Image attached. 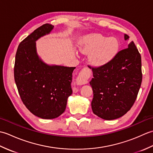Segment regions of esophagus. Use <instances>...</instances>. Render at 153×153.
<instances>
[{
	"instance_id": "1",
	"label": "esophagus",
	"mask_w": 153,
	"mask_h": 153,
	"mask_svg": "<svg viewBox=\"0 0 153 153\" xmlns=\"http://www.w3.org/2000/svg\"><path fill=\"white\" fill-rule=\"evenodd\" d=\"M89 77V72L88 70H82L79 73L78 76L76 79V83L77 85H82L86 84L87 83V80Z\"/></svg>"
}]
</instances>
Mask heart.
<instances>
[{
    "label": "heart",
    "mask_w": 153,
    "mask_h": 153,
    "mask_svg": "<svg viewBox=\"0 0 153 153\" xmlns=\"http://www.w3.org/2000/svg\"><path fill=\"white\" fill-rule=\"evenodd\" d=\"M118 48V42L115 38H108L99 33L87 35L81 43V51L84 54L90 53V62L95 66L108 63L115 56Z\"/></svg>",
    "instance_id": "1"
}]
</instances>
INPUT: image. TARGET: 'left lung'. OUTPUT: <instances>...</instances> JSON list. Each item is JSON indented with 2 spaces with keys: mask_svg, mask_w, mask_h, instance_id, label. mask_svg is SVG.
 Wrapping results in <instances>:
<instances>
[{
  "mask_svg": "<svg viewBox=\"0 0 153 153\" xmlns=\"http://www.w3.org/2000/svg\"><path fill=\"white\" fill-rule=\"evenodd\" d=\"M124 37L127 40L129 36ZM92 70L93 113L106 120L124 115L134 105L142 82L141 57L134 41L108 63Z\"/></svg>",
  "mask_w": 153,
  "mask_h": 153,
  "instance_id": "8db88e82",
  "label": "left lung"
}]
</instances>
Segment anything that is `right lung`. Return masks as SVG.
Instances as JSON below:
<instances>
[{
    "label": "right lung",
    "instance_id": "right-lung-1",
    "mask_svg": "<svg viewBox=\"0 0 153 153\" xmlns=\"http://www.w3.org/2000/svg\"><path fill=\"white\" fill-rule=\"evenodd\" d=\"M53 25L45 24L19 43L16 54L14 79L23 103L43 119H53L66 109L75 67L48 66L39 58L35 41L49 33Z\"/></svg>",
    "mask_w": 153,
    "mask_h": 153
}]
</instances>
